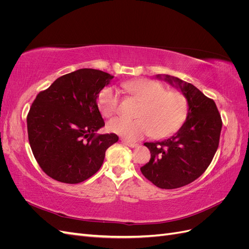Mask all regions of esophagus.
<instances>
[{"instance_id":"obj_1","label":"esophagus","mask_w":249,"mask_h":249,"mask_svg":"<svg viewBox=\"0 0 249 249\" xmlns=\"http://www.w3.org/2000/svg\"><path fill=\"white\" fill-rule=\"evenodd\" d=\"M122 142L124 143V144H125V145H127V146H130V147H132V148H134V147L138 146L137 143L130 142V141H127V140H125V139H122Z\"/></svg>"}]
</instances>
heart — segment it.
Segmentation results:
<instances>
[{
    "mask_svg": "<svg viewBox=\"0 0 249 249\" xmlns=\"http://www.w3.org/2000/svg\"><path fill=\"white\" fill-rule=\"evenodd\" d=\"M125 91L142 104L136 119L116 117L110 120L108 130L129 141H137L153 134L156 138H164L179 129L188 113L186 96L177 90H166L161 83L138 79L123 84ZM99 108L106 117L117 111L119 96L113 87L105 88L99 95Z\"/></svg>",
    "mask_w": 249,
    "mask_h": 249,
    "instance_id": "obj_1",
    "label": "heart"
}]
</instances>
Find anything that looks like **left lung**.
Masks as SVG:
<instances>
[{"mask_svg":"<svg viewBox=\"0 0 249 249\" xmlns=\"http://www.w3.org/2000/svg\"><path fill=\"white\" fill-rule=\"evenodd\" d=\"M157 79L180 90L188 102V113L172 136L144 143L150 160L140 170L157 187L176 189L206 171L219 144L222 122L215 102L190 83L168 74H157Z\"/></svg>","mask_w":249,"mask_h":249,"instance_id":"1","label":"left lung"}]
</instances>
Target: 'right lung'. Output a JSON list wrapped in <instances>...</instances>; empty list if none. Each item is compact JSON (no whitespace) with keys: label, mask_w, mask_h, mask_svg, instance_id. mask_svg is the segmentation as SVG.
I'll use <instances>...</instances> for the list:
<instances>
[{"label":"right lung","mask_w":249,"mask_h":249,"mask_svg":"<svg viewBox=\"0 0 249 249\" xmlns=\"http://www.w3.org/2000/svg\"><path fill=\"white\" fill-rule=\"evenodd\" d=\"M114 76L81 69L58 78L37 94L27 117L28 136L41 169L58 182L78 184L99 170L116 134L96 135L105 125L97 107Z\"/></svg>","instance_id":"1"}]
</instances>
